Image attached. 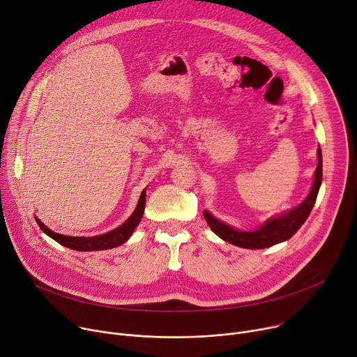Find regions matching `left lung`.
<instances>
[{
  "label": "left lung",
  "instance_id": "8db88e82",
  "mask_svg": "<svg viewBox=\"0 0 357 357\" xmlns=\"http://www.w3.org/2000/svg\"><path fill=\"white\" fill-rule=\"evenodd\" d=\"M320 183H321V151L320 148H317V168L314 172V182H313L312 190L309 193V197L295 209H291L290 212L280 215L278 218L269 219L268 222H265V225L261 226V228L253 232L236 231L231 228V226L215 219L208 211H204V218L208 222L209 228L226 242L241 248H248V249L269 248L279 242L290 239L299 231V228L307 219L316 202Z\"/></svg>",
  "mask_w": 357,
  "mask_h": 357
}]
</instances>
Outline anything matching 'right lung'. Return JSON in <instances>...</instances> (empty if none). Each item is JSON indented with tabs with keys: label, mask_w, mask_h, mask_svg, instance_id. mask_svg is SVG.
Segmentation results:
<instances>
[{
	"label": "right lung",
	"mask_w": 357,
	"mask_h": 357,
	"mask_svg": "<svg viewBox=\"0 0 357 357\" xmlns=\"http://www.w3.org/2000/svg\"><path fill=\"white\" fill-rule=\"evenodd\" d=\"M144 211H145V190H142V193H141V198H139L137 209L134 211V213L131 216H129V219L125 223H122L119 228H116L108 234H104L100 236H92V238H82V236L78 238V236H67V235L55 234L51 229H48L38 218H36V220L43 232H45L50 238H52L58 243L67 246L70 249L79 250V252L105 250V249L116 248L131 238L132 232L135 231V228L141 222Z\"/></svg>",
	"instance_id": "add662e5"
}]
</instances>
